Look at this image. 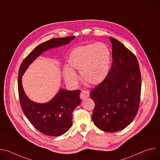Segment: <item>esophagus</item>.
<instances>
[{
	"label": "esophagus",
	"mask_w": 160,
	"mask_h": 160,
	"mask_svg": "<svg viewBox=\"0 0 160 160\" xmlns=\"http://www.w3.org/2000/svg\"><path fill=\"white\" fill-rule=\"evenodd\" d=\"M89 95H90L89 91H88V90H82L81 94L80 95V97L82 100H84V99L88 98L89 97Z\"/></svg>",
	"instance_id": "34e87169"
}]
</instances>
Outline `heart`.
Here are the masks:
<instances>
[{"instance_id":"obj_1","label":"heart","mask_w":160,"mask_h":160,"mask_svg":"<svg viewBox=\"0 0 160 160\" xmlns=\"http://www.w3.org/2000/svg\"><path fill=\"white\" fill-rule=\"evenodd\" d=\"M111 64V52L107 45L98 42L74 48L68 58L63 70L64 78L72 85L78 83L79 78L75 70H80L82 79L90 85H99L107 77Z\"/></svg>"}]
</instances>
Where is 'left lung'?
I'll use <instances>...</instances> for the list:
<instances>
[{
	"mask_svg": "<svg viewBox=\"0 0 160 160\" xmlns=\"http://www.w3.org/2000/svg\"><path fill=\"white\" fill-rule=\"evenodd\" d=\"M112 44V65L106 79L90 92L95 103L94 125L104 132L126 128L139 110L141 75L135 56L120 41L109 37Z\"/></svg>",
	"mask_w": 160,
	"mask_h": 160,
	"instance_id": "8db88e82",
	"label": "left lung"
}]
</instances>
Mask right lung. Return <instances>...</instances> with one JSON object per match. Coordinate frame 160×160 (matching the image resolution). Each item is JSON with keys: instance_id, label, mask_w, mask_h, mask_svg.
Here are the masks:
<instances>
[{"instance_id": "obj_1", "label": "right lung", "mask_w": 160, "mask_h": 160, "mask_svg": "<svg viewBox=\"0 0 160 160\" xmlns=\"http://www.w3.org/2000/svg\"><path fill=\"white\" fill-rule=\"evenodd\" d=\"M75 36L52 38L36 47L22 62L18 73V94L25 115L41 133L49 136H60L72 126L73 111L81 102L80 90L61 88L49 102L40 104L31 101L22 86V76L30 64L43 52L69 43Z\"/></svg>"}]
</instances>
